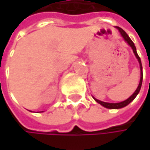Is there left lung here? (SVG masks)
<instances>
[{"label": "left lung", "instance_id": "obj_1", "mask_svg": "<svg viewBox=\"0 0 150 150\" xmlns=\"http://www.w3.org/2000/svg\"><path fill=\"white\" fill-rule=\"evenodd\" d=\"M115 28H117L118 30H119V32H120V34H121V35H122V37L123 38V40L129 44V45L131 47V48H132V50H133V52H134V54H135V57H136V59L138 60V62H139V65H140V70H141V77H140V82H139V85H138V87H137V88L135 89V91L127 99V100H125V101H123V102H121V103H105V102H102V101H99V100H97V99H96L95 97H93L94 99H95V101L96 102V103H98L99 104H101L102 106H103L104 108H110V109H119V108H124V107H126L127 105H129L134 99H135V97H136V96L138 95V93L140 92V89H141V87H142V77H143V75H142V62H141V59H140V57L138 56V54H137V52H136V48H135V46L134 44V42L131 41V39L129 38V36L126 34V32L122 29V28H119V27H115Z\"/></svg>", "mask_w": 150, "mask_h": 150}]
</instances>
